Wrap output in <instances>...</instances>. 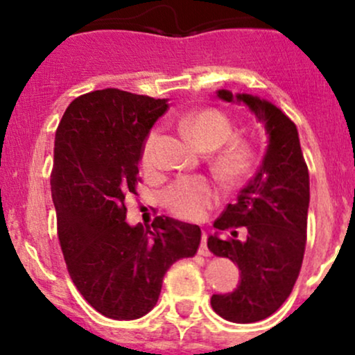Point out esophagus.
I'll return each mask as SVG.
<instances>
[{"instance_id":"34e87169","label":"esophagus","mask_w":355,"mask_h":355,"mask_svg":"<svg viewBox=\"0 0 355 355\" xmlns=\"http://www.w3.org/2000/svg\"><path fill=\"white\" fill-rule=\"evenodd\" d=\"M198 254L203 255V257H207L210 254L209 248H207V234H205V232L202 234V243H200V250H198Z\"/></svg>"}]
</instances>
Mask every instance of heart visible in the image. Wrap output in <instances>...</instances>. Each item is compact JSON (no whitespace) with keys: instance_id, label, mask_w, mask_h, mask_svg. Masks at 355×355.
<instances>
[{"instance_id":"heart-1","label":"heart","mask_w":355,"mask_h":355,"mask_svg":"<svg viewBox=\"0 0 355 355\" xmlns=\"http://www.w3.org/2000/svg\"><path fill=\"white\" fill-rule=\"evenodd\" d=\"M178 123L198 148L205 152L218 148V152L211 157L210 168L223 185L239 187L248 180L257 162V148L247 138H232L234 123L225 113L217 108L195 110L185 113ZM158 135L160 130L155 126L146 133L141 144L140 164L145 170H153L157 165ZM217 189L207 178L185 177L178 178L164 191L162 202L165 209L177 217L198 220L217 202Z\"/></svg>"}]
</instances>
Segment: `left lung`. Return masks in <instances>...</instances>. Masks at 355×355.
I'll return each instance as SVG.
<instances>
[{"label":"left lung","instance_id":"left-lung-1","mask_svg":"<svg viewBox=\"0 0 355 355\" xmlns=\"http://www.w3.org/2000/svg\"><path fill=\"white\" fill-rule=\"evenodd\" d=\"M229 103H245L266 125L268 146L255 177L215 220L209 250L237 263L240 284L230 294L211 295V309L237 324L263 320L294 288L307 242L309 168L297 126L270 101L218 89Z\"/></svg>","mask_w":355,"mask_h":355}]
</instances>
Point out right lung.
Returning <instances> with one entry per match:
<instances>
[{
    "mask_svg": "<svg viewBox=\"0 0 355 355\" xmlns=\"http://www.w3.org/2000/svg\"><path fill=\"white\" fill-rule=\"evenodd\" d=\"M166 108V100L96 89L73 100L56 128L51 197L61 252L83 299L110 319L152 311L166 270L200 245L198 225L165 215L146 229L125 220L141 144Z\"/></svg>",
    "mask_w": 355,
    "mask_h": 355,
    "instance_id": "1",
    "label": "right lung"
}]
</instances>
